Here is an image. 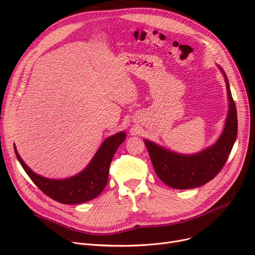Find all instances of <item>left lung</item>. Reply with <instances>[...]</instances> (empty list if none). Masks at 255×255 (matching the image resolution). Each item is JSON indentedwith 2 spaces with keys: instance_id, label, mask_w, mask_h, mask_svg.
<instances>
[{
  "instance_id": "8db88e82",
  "label": "left lung",
  "mask_w": 255,
  "mask_h": 255,
  "mask_svg": "<svg viewBox=\"0 0 255 255\" xmlns=\"http://www.w3.org/2000/svg\"><path fill=\"white\" fill-rule=\"evenodd\" d=\"M219 69L225 78L230 110L223 132L216 143L194 155H181L144 139L155 172L171 188L191 189L210 182L218 175L232 152L238 134L237 109L229 79L221 67Z\"/></svg>"
}]
</instances>
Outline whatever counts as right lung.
Wrapping results in <instances>:
<instances>
[{"label": "right lung", "mask_w": 255, "mask_h": 255, "mask_svg": "<svg viewBox=\"0 0 255 255\" xmlns=\"http://www.w3.org/2000/svg\"><path fill=\"white\" fill-rule=\"evenodd\" d=\"M125 138L126 133L123 131L106 138L90 164L82 172L64 180L47 179L37 175L22 161L15 145L14 151L26 175L44 194L64 205H77L89 202L103 191L109 181L113 157Z\"/></svg>", "instance_id": "add662e5"}]
</instances>
